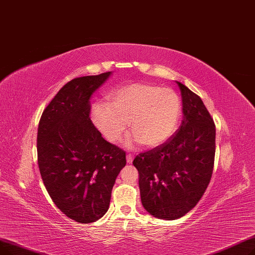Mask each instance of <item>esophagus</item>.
Returning <instances> with one entry per match:
<instances>
[{"label": "esophagus", "instance_id": "obj_1", "mask_svg": "<svg viewBox=\"0 0 255 255\" xmlns=\"http://www.w3.org/2000/svg\"><path fill=\"white\" fill-rule=\"evenodd\" d=\"M132 160H134V155H132L131 153L127 154V162H128V164H130V163L132 162Z\"/></svg>", "mask_w": 255, "mask_h": 255}]
</instances>
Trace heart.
I'll return each instance as SVG.
<instances>
[{
    "mask_svg": "<svg viewBox=\"0 0 255 255\" xmlns=\"http://www.w3.org/2000/svg\"><path fill=\"white\" fill-rule=\"evenodd\" d=\"M180 114V100L169 87L152 83H132L110 93L107 103L91 109L94 125L110 142H117L130 130L142 146H159L175 130Z\"/></svg>",
    "mask_w": 255,
    "mask_h": 255,
    "instance_id": "obj_1",
    "label": "heart"
}]
</instances>
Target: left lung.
Listing matches in <instances>:
<instances>
[{
	"instance_id": "obj_1",
	"label": "left lung",
	"mask_w": 255,
	"mask_h": 255,
	"mask_svg": "<svg viewBox=\"0 0 255 255\" xmlns=\"http://www.w3.org/2000/svg\"><path fill=\"white\" fill-rule=\"evenodd\" d=\"M177 84L183 99L180 127L132 162L144 209L164 220L178 219L198 203L211 181L216 151V127L208 109L196 93Z\"/></svg>"
}]
</instances>
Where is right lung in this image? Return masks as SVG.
I'll use <instances>...</instances> for the list:
<instances>
[{"label": "right lung", "instance_id": "1", "mask_svg": "<svg viewBox=\"0 0 255 255\" xmlns=\"http://www.w3.org/2000/svg\"><path fill=\"white\" fill-rule=\"evenodd\" d=\"M111 71L69 81L41 115L37 159L57 208L79 223H92L109 209L126 151L109 143L90 119V96Z\"/></svg>", "mask_w": 255, "mask_h": 255}]
</instances>
